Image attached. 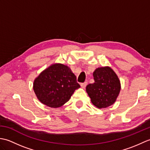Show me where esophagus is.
<instances>
[{
  "instance_id": "34e87169",
  "label": "esophagus",
  "mask_w": 150,
  "mask_h": 150,
  "mask_svg": "<svg viewBox=\"0 0 150 150\" xmlns=\"http://www.w3.org/2000/svg\"><path fill=\"white\" fill-rule=\"evenodd\" d=\"M87 84H88V82H83V83H81V86L82 88H85L86 86H87Z\"/></svg>"
}]
</instances>
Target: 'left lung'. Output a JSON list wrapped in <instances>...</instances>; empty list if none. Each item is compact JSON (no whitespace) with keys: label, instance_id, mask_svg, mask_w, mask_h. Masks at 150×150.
<instances>
[{"label":"left lung","instance_id":"left-lung-1","mask_svg":"<svg viewBox=\"0 0 150 150\" xmlns=\"http://www.w3.org/2000/svg\"><path fill=\"white\" fill-rule=\"evenodd\" d=\"M95 82L87 85L86 92L91 103L98 108H106L115 102L120 90L116 73L110 67H103L93 72Z\"/></svg>","mask_w":150,"mask_h":150}]
</instances>
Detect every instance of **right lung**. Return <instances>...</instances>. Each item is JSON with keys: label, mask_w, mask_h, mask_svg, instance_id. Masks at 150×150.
<instances>
[{"label": "right lung", "mask_w": 150, "mask_h": 150, "mask_svg": "<svg viewBox=\"0 0 150 150\" xmlns=\"http://www.w3.org/2000/svg\"><path fill=\"white\" fill-rule=\"evenodd\" d=\"M68 66L55 64L44 70L33 83V90L42 104L52 108L62 106L80 88Z\"/></svg>", "instance_id": "1"}]
</instances>
